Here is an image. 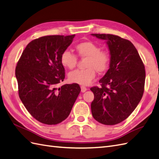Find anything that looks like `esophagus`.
<instances>
[{
    "label": "esophagus",
    "instance_id": "esophagus-1",
    "mask_svg": "<svg viewBox=\"0 0 159 159\" xmlns=\"http://www.w3.org/2000/svg\"><path fill=\"white\" fill-rule=\"evenodd\" d=\"M80 89H81V92H82V93H84L85 91L87 90V87H85L84 86H81Z\"/></svg>",
    "mask_w": 159,
    "mask_h": 159
}]
</instances>
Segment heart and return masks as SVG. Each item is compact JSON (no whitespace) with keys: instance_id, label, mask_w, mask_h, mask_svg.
I'll use <instances>...</instances> for the list:
<instances>
[{"instance_id":"obj_1","label":"heart","mask_w":159,"mask_h":159,"mask_svg":"<svg viewBox=\"0 0 159 159\" xmlns=\"http://www.w3.org/2000/svg\"><path fill=\"white\" fill-rule=\"evenodd\" d=\"M75 50L79 56L87 59L84 64L86 68L70 72L68 79L71 83L89 85L95 79L96 71L103 73L107 70L110 64V54L106 50H101L95 43L84 41L76 45ZM60 63L65 68L72 70L76 66L77 58L70 52L65 50L61 54Z\"/></svg>"}]
</instances>
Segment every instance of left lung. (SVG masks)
Here are the masks:
<instances>
[{"mask_svg": "<svg viewBox=\"0 0 159 159\" xmlns=\"http://www.w3.org/2000/svg\"><path fill=\"white\" fill-rule=\"evenodd\" d=\"M106 41L110 54L109 68L100 79L101 87H93L91 112L105 125L125 120L136 109L144 90V65L133 43L111 34H91Z\"/></svg>", "mask_w": 159, "mask_h": 159, "instance_id": "left-lung-1", "label": "left lung"}]
</instances>
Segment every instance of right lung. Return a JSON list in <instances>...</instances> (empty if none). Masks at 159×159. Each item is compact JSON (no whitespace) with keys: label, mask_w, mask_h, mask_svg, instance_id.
<instances>
[{"label":"right lung","mask_w":159,"mask_h":159,"mask_svg":"<svg viewBox=\"0 0 159 159\" xmlns=\"http://www.w3.org/2000/svg\"><path fill=\"white\" fill-rule=\"evenodd\" d=\"M75 35H47L31 41L15 68L19 95L35 120L55 125L66 120L78 97V84H58L65 78L60 56Z\"/></svg>","instance_id":"obj_1"}]
</instances>
